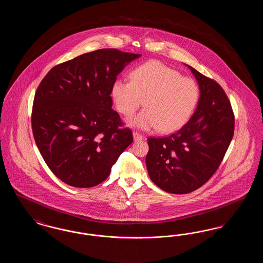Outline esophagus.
Returning a JSON list of instances; mask_svg holds the SVG:
<instances>
[{"label":"esophagus","instance_id":"1","mask_svg":"<svg viewBox=\"0 0 263 263\" xmlns=\"http://www.w3.org/2000/svg\"><path fill=\"white\" fill-rule=\"evenodd\" d=\"M133 138H134V141H141V140H143V135L142 134H140V133H138V132H133Z\"/></svg>","mask_w":263,"mask_h":263}]
</instances>
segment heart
<instances>
[{"label": "heart", "mask_w": 263, "mask_h": 263, "mask_svg": "<svg viewBox=\"0 0 263 263\" xmlns=\"http://www.w3.org/2000/svg\"><path fill=\"white\" fill-rule=\"evenodd\" d=\"M130 82L116 80L111 97L117 110L132 116L143 105L145 109L129 119L128 124L142 130L157 128L172 133L184 125L199 100L196 82L159 61H149L130 73Z\"/></svg>", "instance_id": "obj_1"}]
</instances>
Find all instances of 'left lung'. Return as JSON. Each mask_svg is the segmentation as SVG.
<instances>
[{
    "instance_id": "left-lung-1",
    "label": "left lung",
    "mask_w": 263,
    "mask_h": 263,
    "mask_svg": "<svg viewBox=\"0 0 263 263\" xmlns=\"http://www.w3.org/2000/svg\"><path fill=\"white\" fill-rule=\"evenodd\" d=\"M187 67L200 88L195 112L174 134L148 138L149 176L157 186L173 194L192 192L210 179L224 159L235 129V116L224 89Z\"/></svg>"
}]
</instances>
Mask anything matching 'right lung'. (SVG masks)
Segmentation results:
<instances>
[{"label":"right lung","mask_w":263,"mask_h":263,"mask_svg":"<svg viewBox=\"0 0 263 263\" xmlns=\"http://www.w3.org/2000/svg\"><path fill=\"white\" fill-rule=\"evenodd\" d=\"M140 54L100 49L53 67L38 86L31 114L43 160L63 182L92 187L133 142L113 110L111 87Z\"/></svg>","instance_id":"right-lung-1"}]
</instances>
